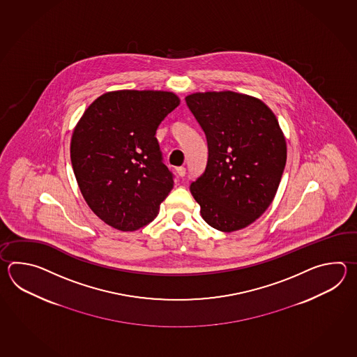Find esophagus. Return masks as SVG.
<instances>
[{
    "label": "esophagus",
    "mask_w": 357,
    "mask_h": 357,
    "mask_svg": "<svg viewBox=\"0 0 357 357\" xmlns=\"http://www.w3.org/2000/svg\"><path fill=\"white\" fill-rule=\"evenodd\" d=\"M176 172H177V175L180 176V177H185V175H186V168H185V167L176 168Z\"/></svg>",
    "instance_id": "1"
}]
</instances>
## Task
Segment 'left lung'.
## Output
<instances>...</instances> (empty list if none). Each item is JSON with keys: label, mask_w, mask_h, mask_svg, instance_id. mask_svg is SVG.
I'll return each instance as SVG.
<instances>
[{"label": "left lung", "mask_w": 357, "mask_h": 357, "mask_svg": "<svg viewBox=\"0 0 357 357\" xmlns=\"http://www.w3.org/2000/svg\"><path fill=\"white\" fill-rule=\"evenodd\" d=\"M204 130L208 162L190 191L222 232L248 227L272 204L287 160L286 137L263 100L232 91L186 96Z\"/></svg>", "instance_id": "1"}]
</instances>
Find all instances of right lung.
<instances>
[{
  "instance_id": "1",
  "label": "right lung",
  "mask_w": 357,
  "mask_h": 357,
  "mask_svg": "<svg viewBox=\"0 0 357 357\" xmlns=\"http://www.w3.org/2000/svg\"><path fill=\"white\" fill-rule=\"evenodd\" d=\"M180 105L172 91H107L84 111L70 157L84 200L123 232L151 223L174 188L155 137L160 122Z\"/></svg>"
}]
</instances>
